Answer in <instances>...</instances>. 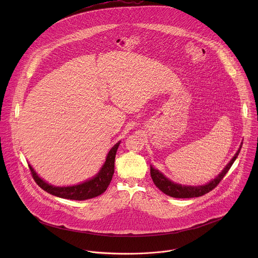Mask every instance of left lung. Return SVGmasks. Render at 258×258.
<instances>
[{
    "instance_id": "8db88e82",
    "label": "left lung",
    "mask_w": 258,
    "mask_h": 258,
    "mask_svg": "<svg viewBox=\"0 0 258 258\" xmlns=\"http://www.w3.org/2000/svg\"><path fill=\"white\" fill-rule=\"evenodd\" d=\"M241 146L238 149V151L236 152V154L234 155V157L231 159V161L226 165V167L222 170L221 174L214 179L213 181H211L209 184H204V185H200V186H186V185H181L179 184H175L173 182H171L169 179H167L163 174H161L158 170L154 169L153 167L150 168V173H151V178L154 182V184H156V186L161 189L164 194L173 197V198H178V199H188V198H198V197H202L208 192H210L211 190H213L218 184H220L221 180L223 179V177L225 176V174L228 172V170L230 169V167L232 166L233 162L235 161V159L237 158L239 152H240Z\"/></svg>"
}]
</instances>
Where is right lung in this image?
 I'll use <instances>...</instances> for the list:
<instances>
[{
  "label": "right lung",
  "instance_id": "right-lung-1",
  "mask_svg": "<svg viewBox=\"0 0 258 258\" xmlns=\"http://www.w3.org/2000/svg\"><path fill=\"white\" fill-rule=\"evenodd\" d=\"M120 142H118L114 147H112L106 161L101 168L100 172L91 180L84 182L82 184H76L73 186H53L47 183H45L43 180H41L37 175V173L34 171L31 165H29L32 176L37 183L43 190L58 197L62 199L68 200H74V201H84L88 199L95 198L97 196H100L103 194L108 185L110 184L113 174H114V162H115V156L117 149L119 147Z\"/></svg>",
  "mask_w": 258,
  "mask_h": 258
}]
</instances>
